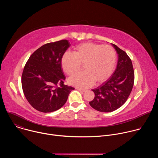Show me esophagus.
<instances>
[{
    "label": "esophagus",
    "instance_id": "obj_1",
    "mask_svg": "<svg viewBox=\"0 0 158 158\" xmlns=\"http://www.w3.org/2000/svg\"><path fill=\"white\" fill-rule=\"evenodd\" d=\"M76 89H77L79 91H80V92H81V93H84V92L86 91L85 89H80V88H76Z\"/></svg>",
    "mask_w": 158,
    "mask_h": 158
}]
</instances>
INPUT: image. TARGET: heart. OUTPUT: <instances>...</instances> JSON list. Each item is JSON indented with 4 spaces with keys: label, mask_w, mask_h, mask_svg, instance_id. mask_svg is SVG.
Masks as SVG:
<instances>
[{
    "label": "heart",
    "mask_w": 158,
    "mask_h": 158,
    "mask_svg": "<svg viewBox=\"0 0 158 158\" xmlns=\"http://www.w3.org/2000/svg\"><path fill=\"white\" fill-rule=\"evenodd\" d=\"M116 62L114 49L109 45H101L91 42L80 44L74 48V52H65L61 60L64 71L72 75L84 63V71L69 77V83L80 89L93 85L96 81L102 82L107 79L113 72Z\"/></svg>",
    "instance_id": "b5f03b06"
}]
</instances>
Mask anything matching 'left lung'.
<instances>
[{
    "label": "left lung",
    "mask_w": 158,
    "mask_h": 158,
    "mask_svg": "<svg viewBox=\"0 0 158 158\" xmlns=\"http://www.w3.org/2000/svg\"><path fill=\"white\" fill-rule=\"evenodd\" d=\"M111 45L118 54L116 69L101 85L93 89L95 97L89 102L93 108L103 112L114 111L126 102L131 93L134 81L131 59L116 45Z\"/></svg>",
    "instance_id": "8db88e82"
}]
</instances>
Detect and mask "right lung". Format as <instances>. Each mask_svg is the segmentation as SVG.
Instances as JSON below:
<instances>
[{"mask_svg": "<svg viewBox=\"0 0 158 158\" xmlns=\"http://www.w3.org/2000/svg\"><path fill=\"white\" fill-rule=\"evenodd\" d=\"M71 46L67 40L43 45L27 60L22 75L26 98L36 110L51 112L62 107L74 87L64 84L62 57ZM59 85L60 87L56 88Z\"/></svg>", "mask_w": 158, "mask_h": 158, "instance_id": "add662e5", "label": "right lung"}]
</instances>
